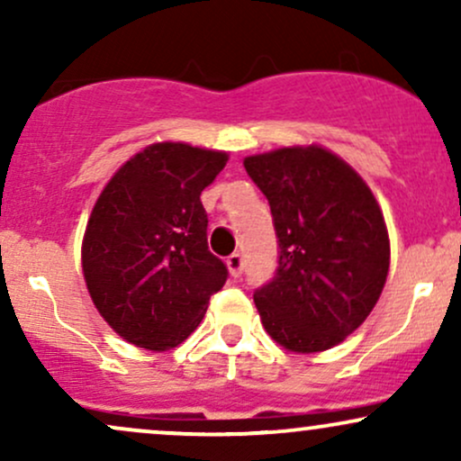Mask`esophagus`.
<instances>
[{
  "instance_id": "1",
  "label": "esophagus",
  "mask_w": 461,
  "mask_h": 461,
  "mask_svg": "<svg viewBox=\"0 0 461 461\" xmlns=\"http://www.w3.org/2000/svg\"><path fill=\"white\" fill-rule=\"evenodd\" d=\"M227 268H230L231 277H240L242 271H245V260H242L240 253H231V256L227 258Z\"/></svg>"
}]
</instances>
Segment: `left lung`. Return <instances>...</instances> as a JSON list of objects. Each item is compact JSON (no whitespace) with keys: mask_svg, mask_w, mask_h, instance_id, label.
Listing matches in <instances>:
<instances>
[{"mask_svg":"<svg viewBox=\"0 0 461 461\" xmlns=\"http://www.w3.org/2000/svg\"><path fill=\"white\" fill-rule=\"evenodd\" d=\"M277 234L275 277L253 293L264 330L297 353L340 345L373 312L390 267L382 208L336 153L284 147L245 158Z\"/></svg>","mask_w":461,"mask_h":461,"instance_id":"8db88e82","label":"left lung"}]
</instances>
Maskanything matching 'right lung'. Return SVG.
Listing matches in <instances>:
<instances>
[{
  "instance_id": "obj_1",
  "label": "right lung",
  "mask_w": 461,
  "mask_h": 461,
  "mask_svg": "<svg viewBox=\"0 0 461 461\" xmlns=\"http://www.w3.org/2000/svg\"><path fill=\"white\" fill-rule=\"evenodd\" d=\"M225 162L223 151L156 142L99 194L82 242L84 279L99 314L131 345L177 347L227 282L199 199Z\"/></svg>"
}]
</instances>
